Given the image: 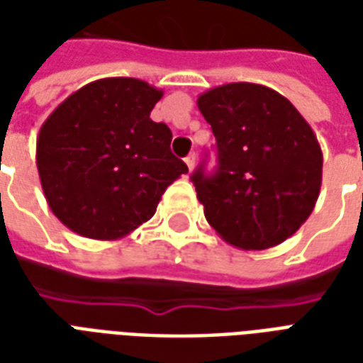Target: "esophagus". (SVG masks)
<instances>
[{"instance_id": "esophagus-1", "label": "esophagus", "mask_w": 363, "mask_h": 363, "mask_svg": "<svg viewBox=\"0 0 363 363\" xmlns=\"http://www.w3.org/2000/svg\"><path fill=\"white\" fill-rule=\"evenodd\" d=\"M185 164L189 170H193V166H195V155H189V157H185Z\"/></svg>"}]
</instances>
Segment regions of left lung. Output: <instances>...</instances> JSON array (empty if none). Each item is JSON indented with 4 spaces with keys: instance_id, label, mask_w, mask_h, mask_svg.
I'll use <instances>...</instances> for the list:
<instances>
[{
    "instance_id": "obj_1",
    "label": "left lung",
    "mask_w": 363,
    "mask_h": 363,
    "mask_svg": "<svg viewBox=\"0 0 363 363\" xmlns=\"http://www.w3.org/2000/svg\"><path fill=\"white\" fill-rule=\"evenodd\" d=\"M216 138L218 170L191 176L206 222L225 243L264 250L296 233L320 197L323 155L314 130L275 89L233 82L199 95Z\"/></svg>"
}]
</instances>
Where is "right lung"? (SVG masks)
Here are the masks:
<instances>
[{"label":"right lung","mask_w":363,"mask_h":363,"mask_svg":"<svg viewBox=\"0 0 363 363\" xmlns=\"http://www.w3.org/2000/svg\"><path fill=\"white\" fill-rule=\"evenodd\" d=\"M162 89L138 78H101L68 95L38 133L36 164L51 212L88 239L114 241L157 212L187 172L172 132L152 122Z\"/></svg>","instance_id":"right-lung-1"}]
</instances>
